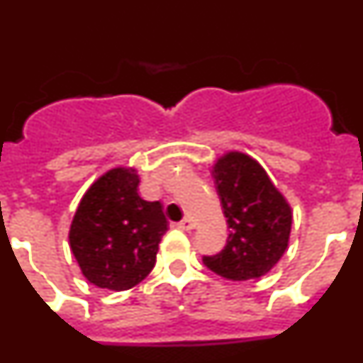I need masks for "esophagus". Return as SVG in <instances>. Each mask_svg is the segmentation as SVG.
Listing matches in <instances>:
<instances>
[{
  "instance_id": "obj_1",
  "label": "esophagus",
  "mask_w": 363,
  "mask_h": 363,
  "mask_svg": "<svg viewBox=\"0 0 363 363\" xmlns=\"http://www.w3.org/2000/svg\"><path fill=\"white\" fill-rule=\"evenodd\" d=\"M192 227H194V223H192L191 218H184V220H182V221H178V229L191 230Z\"/></svg>"
}]
</instances>
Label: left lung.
Wrapping results in <instances>:
<instances>
[{
    "label": "left lung",
    "mask_w": 363,
    "mask_h": 363,
    "mask_svg": "<svg viewBox=\"0 0 363 363\" xmlns=\"http://www.w3.org/2000/svg\"><path fill=\"white\" fill-rule=\"evenodd\" d=\"M213 178L229 238L218 255L203 256L205 267L227 280L264 277L289 243V203L262 165L247 154L227 152L213 167Z\"/></svg>",
    "instance_id": "obj_1"
}]
</instances>
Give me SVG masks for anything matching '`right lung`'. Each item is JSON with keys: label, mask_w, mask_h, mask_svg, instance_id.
I'll return each instance as SVG.
<instances>
[{"label": "right lung", "mask_w": 363, "mask_h": 363, "mask_svg": "<svg viewBox=\"0 0 363 363\" xmlns=\"http://www.w3.org/2000/svg\"><path fill=\"white\" fill-rule=\"evenodd\" d=\"M138 185L134 169H112L91 185L74 214L70 249L96 287L130 289L156 264L167 218L160 201L138 194Z\"/></svg>", "instance_id": "obj_1"}]
</instances>
